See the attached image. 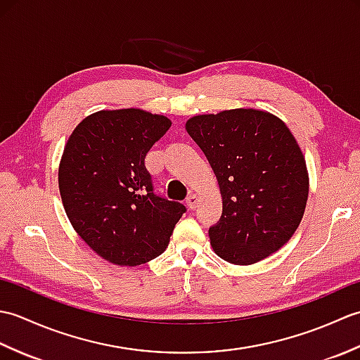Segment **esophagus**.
I'll use <instances>...</instances> for the list:
<instances>
[{
    "mask_svg": "<svg viewBox=\"0 0 360 360\" xmlns=\"http://www.w3.org/2000/svg\"><path fill=\"white\" fill-rule=\"evenodd\" d=\"M200 201H201V198L198 196L196 193H192L187 198V207L190 210H195L198 207V204H200Z\"/></svg>",
    "mask_w": 360,
    "mask_h": 360,
    "instance_id": "obj_1",
    "label": "esophagus"
}]
</instances>
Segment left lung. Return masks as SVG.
<instances>
[{
	"label": "left lung",
	"mask_w": 360,
	"mask_h": 360,
	"mask_svg": "<svg viewBox=\"0 0 360 360\" xmlns=\"http://www.w3.org/2000/svg\"><path fill=\"white\" fill-rule=\"evenodd\" d=\"M190 137L213 168L223 200L210 244L226 262L249 266L272 255L300 226L309 193L307 160L288 125L257 108L198 114Z\"/></svg>",
	"instance_id": "obj_1"
}]
</instances>
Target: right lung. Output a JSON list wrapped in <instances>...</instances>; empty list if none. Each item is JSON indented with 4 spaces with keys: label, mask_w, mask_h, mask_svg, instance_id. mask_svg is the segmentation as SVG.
I'll return each instance as SVG.
<instances>
[{
    "label": "right lung",
    "mask_w": 360,
    "mask_h": 360,
    "mask_svg": "<svg viewBox=\"0 0 360 360\" xmlns=\"http://www.w3.org/2000/svg\"><path fill=\"white\" fill-rule=\"evenodd\" d=\"M172 127L141 108L102 110L74 128L58 165L66 217L98 257L139 266L167 249L186 207L153 193L145 156Z\"/></svg>",
    "instance_id": "obj_1"
}]
</instances>
